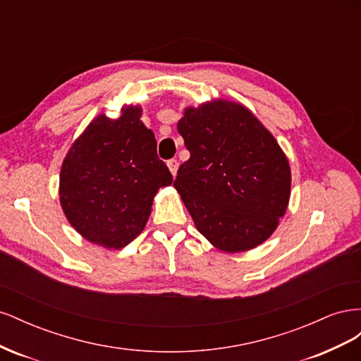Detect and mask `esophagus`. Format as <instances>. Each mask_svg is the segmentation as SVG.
<instances>
[{
  "mask_svg": "<svg viewBox=\"0 0 361 361\" xmlns=\"http://www.w3.org/2000/svg\"><path fill=\"white\" fill-rule=\"evenodd\" d=\"M167 167H169V170H170V173L173 174V176H176L178 169H179V162L176 159H170L167 162Z\"/></svg>",
  "mask_w": 361,
  "mask_h": 361,
  "instance_id": "esophagus-1",
  "label": "esophagus"
}]
</instances>
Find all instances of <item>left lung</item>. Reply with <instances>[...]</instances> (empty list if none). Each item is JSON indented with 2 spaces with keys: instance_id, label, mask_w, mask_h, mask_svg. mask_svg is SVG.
<instances>
[{
  "instance_id": "1",
  "label": "left lung",
  "mask_w": 361,
  "mask_h": 361,
  "mask_svg": "<svg viewBox=\"0 0 361 361\" xmlns=\"http://www.w3.org/2000/svg\"><path fill=\"white\" fill-rule=\"evenodd\" d=\"M178 130L191 157L173 185L197 231L224 253L264 244L290 197V166L274 135L221 97L185 108Z\"/></svg>"
}]
</instances>
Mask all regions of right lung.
Wrapping results in <instances>:
<instances>
[{"label":"right lung","mask_w":361,"mask_h":361,"mask_svg":"<svg viewBox=\"0 0 361 361\" xmlns=\"http://www.w3.org/2000/svg\"><path fill=\"white\" fill-rule=\"evenodd\" d=\"M141 113L140 105H123L117 118L96 116L61 164L64 215L84 239L108 250L143 232L158 190L173 182Z\"/></svg>","instance_id":"1"}]
</instances>
